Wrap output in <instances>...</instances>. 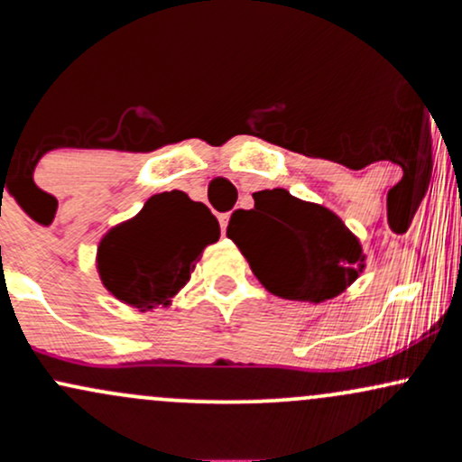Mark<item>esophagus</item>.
<instances>
[{"label":"esophagus","instance_id":"esophagus-1","mask_svg":"<svg viewBox=\"0 0 462 462\" xmlns=\"http://www.w3.org/2000/svg\"><path fill=\"white\" fill-rule=\"evenodd\" d=\"M227 221H230V215H221L219 217V224H221V235H226V230H227Z\"/></svg>","mask_w":462,"mask_h":462}]
</instances>
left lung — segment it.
Segmentation results:
<instances>
[{"label":"left lung","instance_id":"8db88e82","mask_svg":"<svg viewBox=\"0 0 462 462\" xmlns=\"http://www.w3.org/2000/svg\"><path fill=\"white\" fill-rule=\"evenodd\" d=\"M227 238L264 289L282 300H332L365 269L363 245L341 217L284 189L254 195L252 210L232 215Z\"/></svg>","mask_w":462,"mask_h":462}]
</instances>
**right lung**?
Returning a JSON list of instances; mask_svg holds the SVG:
<instances>
[{"label":"right lung","mask_w":462,"mask_h":462,"mask_svg":"<svg viewBox=\"0 0 462 462\" xmlns=\"http://www.w3.org/2000/svg\"><path fill=\"white\" fill-rule=\"evenodd\" d=\"M219 221L182 190L152 195L139 215L110 227L97 247V273L110 295L132 309L169 306L189 282Z\"/></svg>","instance_id":"add662e5"}]
</instances>
